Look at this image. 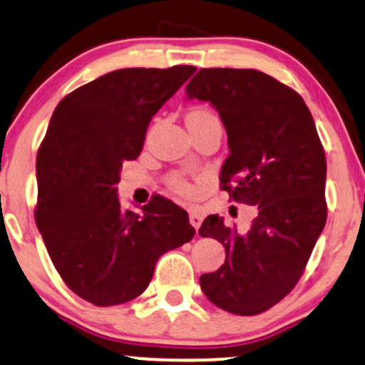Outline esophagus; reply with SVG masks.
Wrapping results in <instances>:
<instances>
[{"instance_id": "34e87169", "label": "esophagus", "mask_w": 365, "mask_h": 365, "mask_svg": "<svg viewBox=\"0 0 365 365\" xmlns=\"http://www.w3.org/2000/svg\"><path fill=\"white\" fill-rule=\"evenodd\" d=\"M190 222H191V225L195 227L196 230H198L201 222H203V217H201V213L196 212V210H191V212H190Z\"/></svg>"}]
</instances>
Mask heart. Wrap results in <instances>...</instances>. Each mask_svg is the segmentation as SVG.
I'll return each mask as SVG.
<instances>
[{
    "label": "heart",
    "instance_id": "obj_1",
    "mask_svg": "<svg viewBox=\"0 0 365 365\" xmlns=\"http://www.w3.org/2000/svg\"><path fill=\"white\" fill-rule=\"evenodd\" d=\"M210 115H215V114L210 113V110H207V109H195L187 114V118H210ZM167 184H169L170 190L175 191L178 195H181V196L195 195V186H192L190 179L182 174H173L169 178V181H167Z\"/></svg>",
    "mask_w": 365,
    "mask_h": 365
}]
</instances>
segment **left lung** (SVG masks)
<instances>
[{"mask_svg": "<svg viewBox=\"0 0 365 365\" xmlns=\"http://www.w3.org/2000/svg\"><path fill=\"white\" fill-rule=\"evenodd\" d=\"M208 101L229 136L220 190L256 207L247 232L208 215L201 237L224 244L225 263L200 277L210 302L255 316L278 304L301 280L327 224V157L304 98L258 70L201 68L186 87Z\"/></svg>", "mask_w": 365, "mask_h": 365, "instance_id": "1", "label": "left lung"}]
</instances>
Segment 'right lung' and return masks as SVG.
Instances as JSON below:
<instances>
[{
    "label": "right lung",
    "instance_id": "add662e5",
    "mask_svg": "<svg viewBox=\"0 0 365 365\" xmlns=\"http://www.w3.org/2000/svg\"><path fill=\"white\" fill-rule=\"evenodd\" d=\"M196 66L124 68L59 102L37 152L36 224L54 268L93 306L145 292L162 255L190 242L186 210L153 196L141 213L121 208L115 184L138 158L152 115Z\"/></svg>",
    "mask_w": 365,
    "mask_h": 365
}]
</instances>
